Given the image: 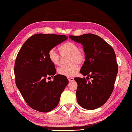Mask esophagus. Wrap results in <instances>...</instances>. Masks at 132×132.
Here are the masks:
<instances>
[{"label": "esophagus", "mask_w": 132, "mask_h": 132, "mask_svg": "<svg viewBox=\"0 0 132 132\" xmlns=\"http://www.w3.org/2000/svg\"><path fill=\"white\" fill-rule=\"evenodd\" d=\"M68 79L69 82H72V81H74V78L72 77H68Z\"/></svg>", "instance_id": "1"}]
</instances>
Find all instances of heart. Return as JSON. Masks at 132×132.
<instances>
[{
  "label": "heart",
  "instance_id": "heart-1",
  "mask_svg": "<svg viewBox=\"0 0 132 132\" xmlns=\"http://www.w3.org/2000/svg\"><path fill=\"white\" fill-rule=\"evenodd\" d=\"M62 56L68 55L67 57L68 64H64L58 68V73L66 77H72L78 71V64H82L85 61V55L82 51L79 50V47L72 42H66L59 47ZM48 58L52 63L58 65L61 63V58L54 49L48 52Z\"/></svg>",
  "mask_w": 132,
  "mask_h": 132
}]
</instances>
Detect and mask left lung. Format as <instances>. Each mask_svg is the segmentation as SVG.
Segmentation results:
<instances>
[{"label": "left lung", "instance_id": "obj_1", "mask_svg": "<svg viewBox=\"0 0 132 132\" xmlns=\"http://www.w3.org/2000/svg\"><path fill=\"white\" fill-rule=\"evenodd\" d=\"M83 45L85 61L80 73L85 78H75L78 84V103L82 108L95 109L102 106L113 90L118 72L116 54L111 45L99 36L91 33L69 36ZM92 80L87 81L89 77Z\"/></svg>", "mask_w": 132, "mask_h": 132}]
</instances>
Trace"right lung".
Masks as SVG:
<instances>
[{
  "mask_svg": "<svg viewBox=\"0 0 132 132\" xmlns=\"http://www.w3.org/2000/svg\"><path fill=\"white\" fill-rule=\"evenodd\" d=\"M67 39L65 35L36 34L25 42L17 55L16 85L27 104L35 110L47 112L55 108L68 85V78L62 75H55L53 81L46 80L56 73L49 51Z\"/></svg>",
  "mask_w": 132,
  "mask_h": 132,
  "instance_id": "add662e5",
  "label": "right lung"
}]
</instances>
